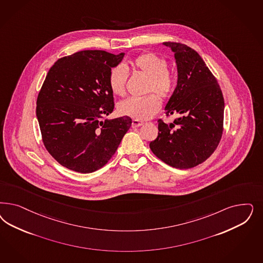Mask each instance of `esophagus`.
Returning <instances> with one entry per match:
<instances>
[{"label": "esophagus", "instance_id": "34e87169", "mask_svg": "<svg viewBox=\"0 0 263 263\" xmlns=\"http://www.w3.org/2000/svg\"><path fill=\"white\" fill-rule=\"evenodd\" d=\"M143 125V122H140L138 120H133L132 122V127H139Z\"/></svg>", "mask_w": 263, "mask_h": 263}]
</instances>
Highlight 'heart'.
<instances>
[{
    "instance_id": "obj_1",
    "label": "heart",
    "mask_w": 263,
    "mask_h": 263,
    "mask_svg": "<svg viewBox=\"0 0 263 263\" xmlns=\"http://www.w3.org/2000/svg\"><path fill=\"white\" fill-rule=\"evenodd\" d=\"M130 66L137 71L149 77L147 91H155L161 98L167 99L173 93L176 77L167 69V62L155 53L147 52L138 55L133 61ZM127 72L122 66L111 68L108 82L111 91L114 95L124 96L126 93ZM161 101L156 93H150L144 98H128L118 104L119 113L123 116L145 121L152 118L160 110Z\"/></svg>"
}]
</instances>
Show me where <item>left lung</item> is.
<instances>
[{"mask_svg":"<svg viewBox=\"0 0 263 263\" xmlns=\"http://www.w3.org/2000/svg\"><path fill=\"white\" fill-rule=\"evenodd\" d=\"M162 44L174 53L178 73L164 110L179 117L168 125L158 121L159 135L150 149L172 167L192 168L206 161L219 145L224 101L217 79L196 51L183 43Z\"/></svg>","mask_w":263,"mask_h":263,"instance_id":"left-lung-1","label":"left lung"}]
</instances>
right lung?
Returning <instances> with one entry per match:
<instances>
[{"mask_svg": "<svg viewBox=\"0 0 263 263\" xmlns=\"http://www.w3.org/2000/svg\"><path fill=\"white\" fill-rule=\"evenodd\" d=\"M124 56L80 51L58 60L45 77L36 118L46 150L68 170L91 173L102 168L132 126L127 116L101 120L114 109L108 77Z\"/></svg>", "mask_w": 263, "mask_h": 263, "instance_id": "obj_1", "label": "right lung"}]
</instances>
